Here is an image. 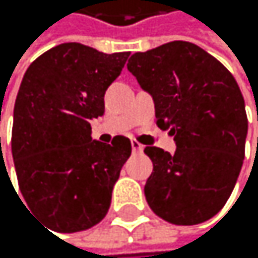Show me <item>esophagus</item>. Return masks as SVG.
I'll return each mask as SVG.
<instances>
[{"label": "esophagus", "instance_id": "esophagus-1", "mask_svg": "<svg viewBox=\"0 0 258 258\" xmlns=\"http://www.w3.org/2000/svg\"><path fill=\"white\" fill-rule=\"evenodd\" d=\"M132 150H133V153H142L144 145L139 144V142H136V141H132Z\"/></svg>", "mask_w": 258, "mask_h": 258}]
</instances>
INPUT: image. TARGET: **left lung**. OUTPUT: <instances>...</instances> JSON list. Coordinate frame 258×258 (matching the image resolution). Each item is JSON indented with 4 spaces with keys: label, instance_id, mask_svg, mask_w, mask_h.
<instances>
[{
    "label": "left lung",
    "instance_id": "8db88e82",
    "mask_svg": "<svg viewBox=\"0 0 258 258\" xmlns=\"http://www.w3.org/2000/svg\"><path fill=\"white\" fill-rule=\"evenodd\" d=\"M153 97L156 123L176 152L145 147L153 162L144 192L162 220L190 226L217 215L231 197L244 159L247 117L234 76L189 41H170L128 60Z\"/></svg>",
    "mask_w": 258,
    "mask_h": 258
}]
</instances>
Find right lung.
Here are the masks:
<instances>
[{
	"label": "right lung",
	"mask_w": 258,
	"mask_h": 258,
	"mask_svg": "<svg viewBox=\"0 0 258 258\" xmlns=\"http://www.w3.org/2000/svg\"><path fill=\"white\" fill-rule=\"evenodd\" d=\"M128 55L63 43L40 55L23 77L12 156L27 206L52 231L90 229L110 209L132 144L125 136L111 144L93 141L90 120L103 116L105 91Z\"/></svg>",
	"instance_id": "obj_1"
}]
</instances>
